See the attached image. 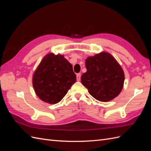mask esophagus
Masks as SVG:
<instances>
[{
	"label": "esophagus",
	"instance_id": "34e87169",
	"mask_svg": "<svg viewBox=\"0 0 151 151\" xmlns=\"http://www.w3.org/2000/svg\"><path fill=\"white\" fill-rule=\"evenodd\" d=\"M81 76V74H80V73H79V74H77V81H80Z\"/></svg>",
	"mask_w": 151,
	"mask_h": 151
}]
</instances>
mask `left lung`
Wrapping results in <instances>:
<instances>
[{
	"label": "left lung",
	"instance_id": "left-lung-1",
	"mask_svg": "<svg viewBox=\"0 0 151 151\" xmlns=\"http://www.w3.org/2000/svg\"><path fill=\"white\" fill-rule=\"evenodd\" d=\"M86 72L81 83L98 101L107 102L120 94L125 76L121 66L111 54L102 52L86 60Z\"/></svg>",
	"mask_w": 151,
	"mask_h": 151
}]
</instances>
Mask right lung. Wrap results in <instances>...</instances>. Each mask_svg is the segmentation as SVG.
Returning <instances> with one entry per match:
<instances>
[{"label": "right lung", "mask_w": 151, "mask_h": 151, "mask_svg": "<svg viewBox=\"0 0 151 151\" xmlns=\"http://www.w3.org/2000/svg\"><path fill=\"white\" fill-rule=\"evenodd\" d=\"M76 81L72 65L63 55L53 53L43 58L33 77L36 94L50 104L60 102Z\"/></svg>", "instance_id": "add662e5"}]
</instances>
